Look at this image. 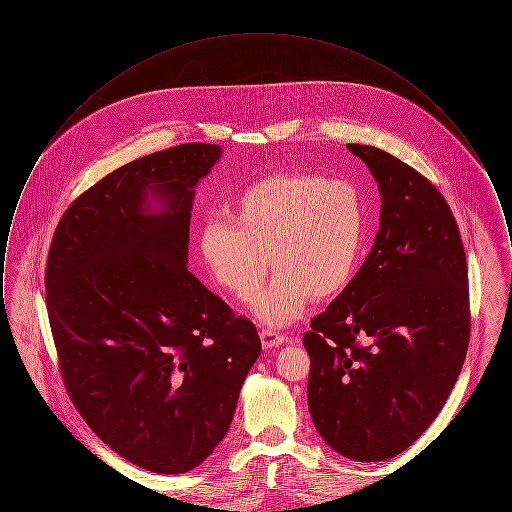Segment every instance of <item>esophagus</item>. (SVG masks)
Instances as JSON below:
<instances>
[{
	"label": "esophagus",
	"mask_w": 512,
	"mask_h": 512,
	"mask_svg": "<svg viewBox=\"0 0 512 512\" xmlns=\"http://www.w3.org/2000/svg\"><path fill=\"white\" fill-rule=\"evenodd\" d=\"M261 341H263V347L265 349H274V347H280V345H284V341H286V336L284 334H280V332H276V330H261Z\"/></svg>",
	"instance_id": "34e87169"
}]
</instances>
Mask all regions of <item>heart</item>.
<instances>
[{
    "instance_id": "obj_1",
    "label": "heart",
    "mask_w": 512,
    "mask_h": 512,
    "mask_svg": "<svg viewBox=\"0 0 512 512\" xmlns=\"http://www.w3.org/2000/svg\"><path fill=\"white\" fill-rule=\"evenodd\" d=\"M228 220L209 219L197 234V255L209 278L234 297L257 293L251 315L265 326L301 317L313 295L338 297L353 280L366 236V207L345 178L278 172L236 195Z\"/></svg>"
}]
</instances>
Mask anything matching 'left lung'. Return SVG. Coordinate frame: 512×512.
Segmentation results:
<instances>
[{"label":"left lung","instance_id":"8db88e82","mask_svg":"<svg viewBox=\"0 0 512 512\" xmlns=\"http://www.w3.org/2000/svg\"><path fill=\"white\" fill-rule=\"evenodd\" d=\"M382 195L380 230L349 286L313 318L309 413L345 459L386 461L434 422L463 368L468 272L455 217L420 172L347 144Z\"/></svg>","mask_w":512,"mask_h":512}]
</instances>
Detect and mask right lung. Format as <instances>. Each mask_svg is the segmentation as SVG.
Returning <instances> with one entry per match:
<instances>
[{
	"instance_id": "add662e5",
	"label": "right lung",
	"mask_w": 512,
	"mask_h": 512,
	"mask_svg": "<svg viewBox=\"0 0 512 512\" xmlns=\"http://www.w3.org/2000/svg\"><path fill=\"white\" fill-rule=\"evenodd\" d=\"M220 155L182 144L107 174L49 247V324L74 407L115 453L157 474L215 451L261 355L255 324L188 270L195 186Z\"/></svg>"
}]
</instances>
